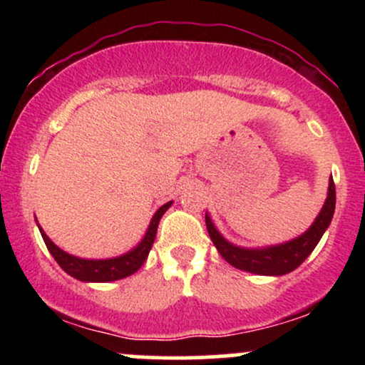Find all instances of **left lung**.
<instances>
[{
	"mask_svg": "<svg viewBox=\"0 0 365 365\" xmlns=\"http://www.w3.org/2000/svg\"><path fill=\"white\" fill-rule=\"evenodd\" d=\"M334 204H336V190H334V182L333 178H331L326 202L324 206H322L319 215H317L316 221L311 225V228L290 242H284V244L279 245L264 247V249H244V247L230 244V242L217 232L209 215H206V226L209 237H211L217 252L221 254V257H223L226 262L232 264L233 267L254 274L282 276L297 269V267L311 255L312 250L316 249L322 233L326 232L331 220H333Z\"/></svg>",
	"mask_w": 365,
	"mask_h": 365,
	"instance_id": "left-lung-1",
	"label": "left lung"
}]
</instances>
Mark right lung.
<instances>
[{
	"instance_id": "1",
	"label": "right lung",
	"mask_w": 365,
	"mask_h": 365,
	"mask_svg": "<svg viewBox=\"0 0 365 365\" xmlns=\"http://www.w3.org/2000/svg\"><path fill=\"white\" fill-rule=\"evenodd\" d=\"M171 200L166 202L165 206H161L156 211V215L150 220V225L145 232L144 238L140 240V244L133 247L132 250H128L127 254L118 255V257L111 259H81L75 257L72 254H66L65 250H61L60 247H56L49 240V237L46 235L44 230L41 228L39 232L43 235V240L48 250L51 252L54 261L60 264V267L65 273H68L73 278L81 279V282H91V283H106V282H115V279L127 278V276L133 274L135 271H139V267L144 264L148 259L150 247L154 244V238H156L158 225L163 215L166 212V209L171 206Z\"/></svg>"
}]
</instances>
